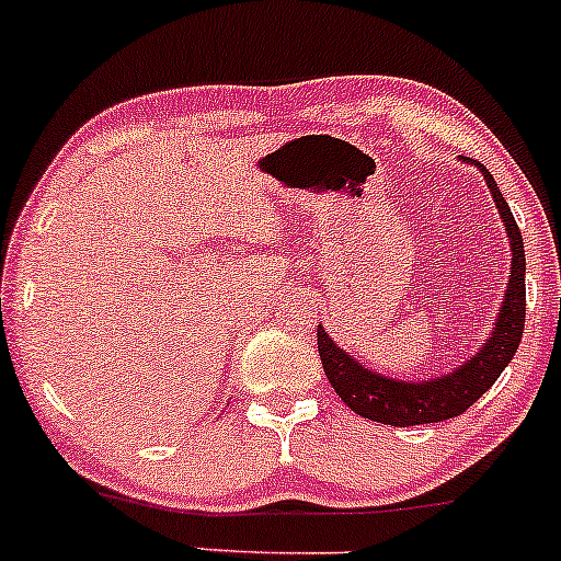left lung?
<instances>
[{"mask_svg":"<svg viewBox=\"0 0 561 561\" xmlns=\"http://www.w3.org/2000/svg\"><path fill=\"white\" fill-rule=\"evenodd\" d=\"M460 160L479 168V173L486 182V190H490L492 201H495L500 219L505 225V234H508L511 267L505 297L500 302L490 336L476 347L471 358L462 360L451 371H444V375L431 379H396L379 375V371L360 364L358 358H353L347 351H342L327 334V329L318 327V353H321V364L331 388L336 390V396L355 414L375 420V423L409 427L457 417V414L473 407L495 385V379L503 375L505 366L511 364V358L519 351L524 316H527V291H524L527 262H524L522 232L492 173L471 158Z\"/></svg>","mask_w":561,"mask_h":561,"instance_id":"obj_1","label":"left lung"}]
</instances>
